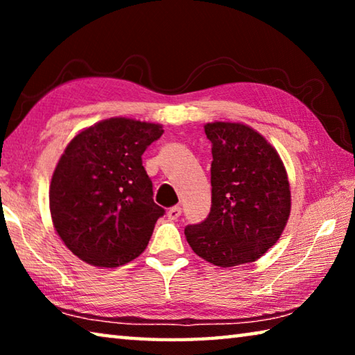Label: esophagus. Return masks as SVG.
Wrapping results in <instances>:
<instances>
[{"mask_svg": "<svg viewBox=\"0 0 355 355\" xmlns=\"http://www.w3.org/2000/svg\"><path fill=\"white\" fill-rule=\"evenodd\" d=\"M180 216H182V208L180 207H172L169 208V211H167V218L171 220H177Z\"/></svg>", "mask_w": 355, "mask_h": 355, "instance_id": "34e87169", "label": "esophagus"}]
</instances>
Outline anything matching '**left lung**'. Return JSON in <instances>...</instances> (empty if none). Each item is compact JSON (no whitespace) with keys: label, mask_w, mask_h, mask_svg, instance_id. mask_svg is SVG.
I'll use <instances>...</instances> for the list:
<instances>
[{"label":"left lung","mask_w":355,"mask_h":355,"mask_svg":"<svg viewBox=\"0 0 355 355\" xmlns=\"http://www.w3.org/2000/svg\"><path fill=\"white\" fill-rule=\"evenodd\" d=\"M213 144L211 209L184 227L197 255L220 268L255 261L280 238L291 209L290 183L279 153L243 123L205 125Z\"/></svg>","instance_id":"1"}]
</instances>
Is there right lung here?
<instances>
[{"instance_id": "1", "label": "right lung", "mask_w": 355, "mask_h": 355, "mask_svg": "<svg viewBox=\"0 0 355 355\" xmlns=\"http://www.w3.org/2000/svg\"><path fill=\"white\" fill-rule=\"evenodd\" d=\"M164 130L116 117L75 136L59 159L50 186L53 224L64 244L94 266L116 268L147 248L164 208L142 155Z\"/></svg>"}]
</instances>
